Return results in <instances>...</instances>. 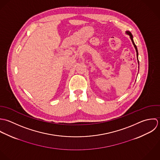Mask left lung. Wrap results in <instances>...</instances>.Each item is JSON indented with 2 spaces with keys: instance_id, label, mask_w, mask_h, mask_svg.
Returning a JSON list of instances; mask_svg holds the SVG:
<instances>
[{
  "instance_id": "obj_1",
  "label": "left lung",
  "mask_w": 160,
  "mask_h": 160,
  "mask_svg": "<svg viewBox=\"0 0 160 160\" xmlns=\"http://www.w3.org/2000/svg\"><path fill=\"white\" fill-rule=\"evenodd\" d=\"M126 32L128 34V35L130 36V39H131V41H132V43H133V46H134V47H135V50H136V52H137V57L138 63L139 64V62H138V51H137V46H136V45L135 44V43H134V42H133V36H132V33L130 32H128V31H127V32Z\"/></svg>"
}]
</instances>
